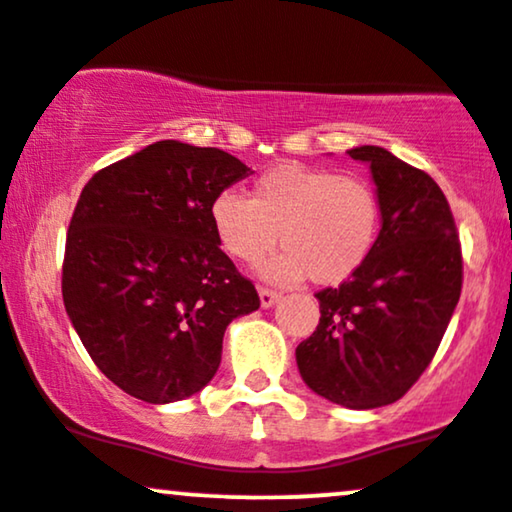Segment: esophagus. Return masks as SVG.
Instances as JSON below:
<instances>
[{
  "mask_svg": "<svg viewBox=\"0 0 512 512\" xmlns=\"http://www.w3.org/2000/svg\"><path fill=\"white\" fill-rule=\"evenodd\" d=\"M281 295L276 293V291H272V288H260V303H262V307H272L276 300H279Z\"/></svg>",
  "mask_w": 512,
  "mask_h": 512,
  "instance_id": "1",
  "label": "esophagus"
}]
</instances>
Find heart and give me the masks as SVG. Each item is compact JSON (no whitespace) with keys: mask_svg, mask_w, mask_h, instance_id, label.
Instances as JSON below:
<instances>
[{"mask_svg":"<svg viewBox=\"0 0 512 512\" xmlns=\"http://www.w3.org/2000/svg\"><path fill=\"white\" fill-rule=\"evenodd\" d=\"M219 248L255 267L281 245L264 267V279L319 286L348 281L369 260L379 238L381 202L365 176L326 166L279 164L255 178L250 197L221 190L209 205Z\"/></svg>","mask_w":512,"mask_h":512,"instance_id":"b5f03b06","label":"heart"}]
</instances>
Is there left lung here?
Here are the masks:
<instances>
[{
  "mask_svg": "<svg viewBox=\"0 0 512 512\" xmlns=\"http://www.w3.org/2000/svg\"><path fill=\"white\" fill-rule=\"evenodd\" d=\"M348 155L372 169L381 231L360 272L317 293L322 317L295 360L319 396L369 410L403 398L434 360L463 291V250L427 171L377 145Z\"/></svg>",
  "mask_w": 512,
  "mask_h": 512,
  "instance_id": "left-lung-1",
  "label": "left lung"
}]
</instances>
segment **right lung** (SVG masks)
<instances>
[{
  "label": "right lung",
  "instance_id": "right-lung-1",
  "mask_svg": "<svg viewBox=\"0 0 512 512\" xmlns=\"http://www.w3.org/2000/svg\"><path fill=\"white\" fill-rule=\"evenodd\" d=\"M248 171L219 147L159 140L85 183L61 295L92 362L128 396H193L217 374L226 326L260 307L209 221L214 195Z\"/></svg>",
  "mask_w": 512,
  "mask_h": 512
}]
</instances>
